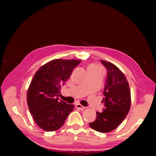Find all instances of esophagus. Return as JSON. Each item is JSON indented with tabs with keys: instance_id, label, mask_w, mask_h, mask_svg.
Wrapping results in <instances>:
<instances>
[{
	"instance_id": "obj_1",
	"label": "esophagus",
	"mask_w": 156,
	"mask_h": 156,
	"mask_svg": "<svg viewBox=\"0 0 156 156\" xmlns=\"http://www.w3.org/2000/svg\"><path fill=\"white\" fill-rule=\"evenodd\" d=\"M75 107L77 108H79V109H81V110H83V109H84V108H86L85 107L81 105V104H76L75 105Z\"/></svg>"
}]
</instances>
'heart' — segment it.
<instances>
[{
    "instance_id": "1",
    "label": "heart",
    "mask_w": 156,
    "mask_h": 156,
    "mask_svg": "<svg viewBox=\"0 0 156 156\" xmlns=\"http://www.w3.org/2000/svg\"><path fill=\"white\" fill-rule=\"evenodd\" d=\"M88 71H90V70H100L101 69L96 64H91L88 66Z\"/></svg>"
}]
</instances>
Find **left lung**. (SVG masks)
I'll list each match as a JSON object with an SVG mask.
<instances>
[{
	"mask_svg": "<svg viewBox=\"0 0 156 156\" xmlns=\"http://www.w3.org/2000/svg\"><path fill=\"white\" fill-rule=\"evenodd\" d=\"M107 69L101 103L105 108L96 112V120L90 123L92 128L101 133L115 129L125 119L131 107V92L125 75L115 65L100 60Z\"/></svg>",
	"mask_w": 156,
	"mask_h": 156,
	"instance_id": "8db88e82",
	"label": "left lung"
}]
</instances>
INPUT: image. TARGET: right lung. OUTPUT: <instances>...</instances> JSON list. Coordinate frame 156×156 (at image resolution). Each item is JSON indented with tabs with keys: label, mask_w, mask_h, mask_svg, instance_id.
<instances>
[{
	"label": "right lung",
	"mask_w": 156,
	"mask_h": 156,
	"mask_svg": "<svg viewBox=\"0 0 156 156\" xmlns=\"http://www.w3.org/2000/svg\"><path fill=\"white\" fill-rule=\"evenodd\" d=\"M81 60L55 59L36 72L27 92V105L36 124L46 131L62 127L74 105L58 100L61 85Z\"/></svg>",
	"instance_id": "right-lung-1"
}]
</instances>
